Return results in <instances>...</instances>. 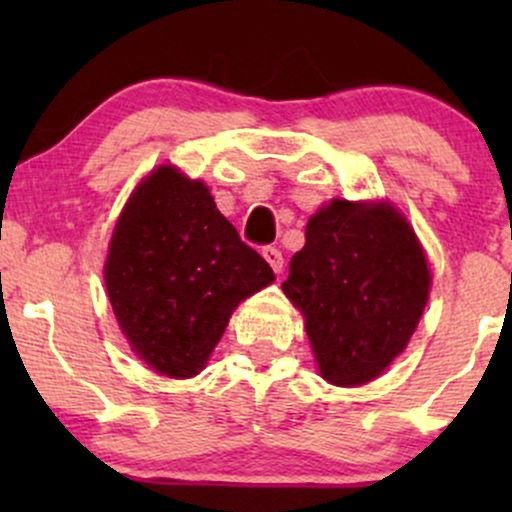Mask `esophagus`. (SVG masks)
Instances as JSON below:
<instances>
[{"label": "esophagus", "instance_id": "esophagus-1", "mask_svg": "<svg viewBox=\"0 0 512 512\" xmlns=\"http://www.w3.org/2000/svg\"><path fill=\"white\" fill-rule=\"evenodd\" d=\"M262 255H264V260L269 262V267H272L276 274H279L281 269H284V255H281L279 248H264Z\"/></svg>", "mask_w": 512, "mask_h": 512}]
</instances>
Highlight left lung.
<instances>
[{
    "label": "left lung",
    "mask_w": 512,
    "mask_h": 512,
    "mask_svg": "<svg viewBox=\"0 0 512 512\" xmlns=\"http://www.w3.org/2000/svg\"><path fill=\"white\" fill-rule=\"evenodd\" d=\"M428 286L424 250L395 209L334 199L305 226L281 289L305 317L322 378L363 385L402 354Z\"/></svg>",
    "instance_id": "obj_1"
}]
</instances>
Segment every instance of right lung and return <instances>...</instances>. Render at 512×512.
<instances>
[{"instance_id": "add662e5", "label": "right lung", "mask_w": 512, "mask_h": 512, "mask_svg": "<svg viewBox=\"0 0 512 512\" xmlns=\"http://www.w3.org/2000/svg\"><path fill=\"white\" fill-rule=\"evenodd\" d=\"M274 272L216 209L207 185L161 166L117 221L105 286L132 349L158 373L204 368L236 305Z\"/></svg>"}]
</instances>
